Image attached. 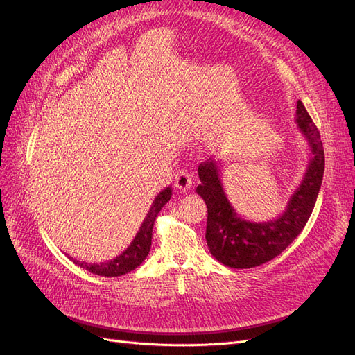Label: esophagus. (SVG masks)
<instances>
[{
	"label": "esophagus",
	"instance_id": "34e87169",
	"mask_svg": "<svg viewBox=\"0 0 355 355\" xmlns=\"http://www.w3.org/2000/svg\"><path fill=\"white\" fill-rule=\"evenodd\" d=\"M175 187L179 191H188L192 187V175L188 170H179L175 176Z\"/></svg>",
	"mask_w": 355,
	"mask_h": 355
}]
</instances>
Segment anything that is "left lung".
Listing matches in <instances>:
<instances>
[{"label":"left lung","mask_w":355,"mask_h":355,"mask_svg":"<svg viewBox=\"0 0 355 355\" xmlns=\"http://www.w3.org/2000/svg\"><path fill=\"white\" fill-rule=\"evenodd\" d=\"M296 124L308 142L311 159L284 211L268 222H250L237 214L225 194L219 164L213 159L198 166L201 184L197 194L207 206L206 241L220 263L237 270L259 266L274 259L304 230L315 206L324 173V149L320 133L304 103L297 101Z\"/></svg>","instance_id":"1"}]
</instances>
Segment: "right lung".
I'll return each instance as SVG.
<instances>
[{
    "label": "right lung",
    "mask_w": 355,
    "mask_h": 355,
    "mask_svg": "<svg viewBox=\"0 0 355 355\" xmlns=\"http://www.w3.org/2000/svg\"><path fill=\"white\" fill-rule=\"evenodd\" d=\"M170 197H171V187H167L166 189L159 192V194L155 197V200L153 201V206L149 209L146 218L144 219L141 228H139L136 237L133 239L130 245H128L120 256H116L115 259L102 262V263L80 262V261L71 259V257L69 259L73 261V263L84 268L85 271L96 275H102V277H120L136 270V268L146 259L149 249H151L153 227L157 219V214L168 202Z\"/></svg>",
    "instance_id": "add662e5"
}]
</instances>
